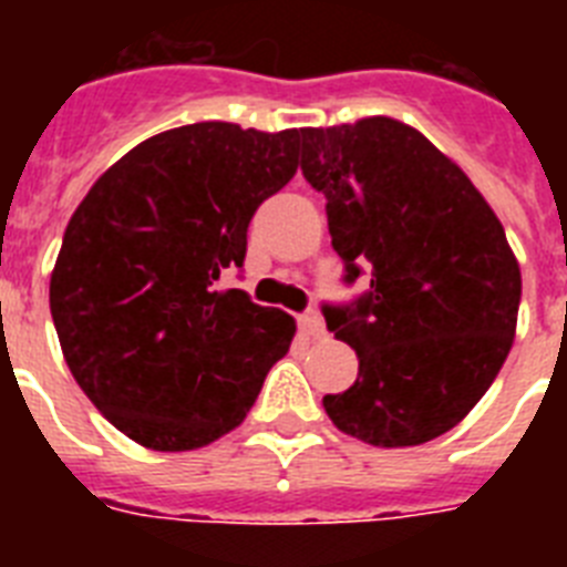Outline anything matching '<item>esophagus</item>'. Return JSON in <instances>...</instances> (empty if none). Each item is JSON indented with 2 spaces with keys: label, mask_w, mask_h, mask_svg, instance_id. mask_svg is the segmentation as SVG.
Returning a JSON list of instances; mask_svg holds the SVG:
<instances>
[{
  "label": "esophagus",
  "mask_w": 567,
  "mask_h": 567,
  "mask_svg": "<svg viewBox=\"0 0 567 567\" xmlns=\"http://www.w3.org/2000/svg\"><path fill=\"white\" fill-rule=\"evenodd\" d=\"M297 320H300V329H302V332H306V336H311V338L323 336V318H320V315L315 309L302 311V315Z\"/></svg>",
  "instance_id": "34e87169"
}]
</instances>
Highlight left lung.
I'll return each instance as SVG.
<instances>
[{
    "mask_svg": "<svg viewBox=\"0 0 567 567\" xmlns=\"http://www.w3.org/2000/svg\"><path fill=\"white\" fill-rule=\"evenodd\" d=\"M300 141L344 282L371 279L355 300L320 309L359 355V379L323 409L373 447L439 439L509 355L520 270L506 231L465 173L400 120L300 128Z\"/></svg>",
    "mask_w": 567,
    "mask_h": 567,
    "instance_id": "1",
    "label": "left lung"
}]
</instances>
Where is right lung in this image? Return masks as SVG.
Wrapping results in <instances>:
<instances>
[{
  "mask_svg": "<svg viewBox=\"0 0 567 567\" xmlns=\"http://www.w3.org/2000/svg\"><path fill=\"white\" fill-rule=\"evenodd\" d=\"M300 132L194 123L102 173L66 223L49 309L75 382L137 444L182 453L235 430L291 347V315L220 276L297 173Z\"/></svg>",
  "mask_w": 567,
  "mask_h": 567,
  "instance_id": "right-lung-1",
  "label": "right lung"
}]
</instances>
